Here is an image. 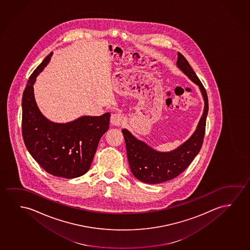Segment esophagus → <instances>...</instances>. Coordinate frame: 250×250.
Wrapping results in <instances>:
<instances>
[{"label":"esophagus","mask_w":250,"mask_h":250,"mask_svg":"<svg viewBox=\"0 0 250 250\" xmlns=\"http://www.w3.org/2000/svg\"><path fill=\"white\" fill-rule=\"evenodd\" d=\"M111 124L114 126H120V125H122L125 121V118L122 114L120 113H114L112 114L111 116V119H110Z\"/></svg>","instance_id":"esophagus-1"}]
</instances>
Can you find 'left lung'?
<instances>
[{"label":"left lung","instance_id":"left-lung-1","mask_svg":"<svg viewBox=\"0 0 250 250\" xmlns=\"http://www.w3.org/2000/svg\"><path fill=\"white\" fill-rule=\"evenodd\" d=\"M176 65L199 87L204 100L202 116L192 136L170 151H159L136 138L130 130L122 129L130 171L138 180L148 184H159L177 177L191 164L202 146L208 114L207 91L188 62L180 52Z\"/></svg>","mask_w":250,"mask_h":250}]
</instances>
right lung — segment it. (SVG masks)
<instances>
[{"mask_svg": "<svg viewBox=\"0 0 250 250\" xmlns=\"http://www.w3.org/2000/svg\"><path fill=\"white\" fill-rule=\"evenodd\" d=\"M51 52L29 77L22 98V136L33 159L50 174L73 179L90 168L98 144L109 129L110 113L81 116L67 123L48 120L38 107L33 85L50 62Z\"/></svg>", "mask_w": 250, "mask_h": 250, "instance_id": "add662e5", "label": "right lung"}]
</instances>
